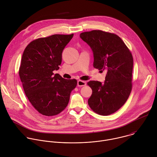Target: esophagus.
I'll use <instances>...</instances> for the list:
<instances>
[{"mask_svg": "<svg viewBox=\"0 0 157 157\" xmlns=\"http://www.w3.org/2000/svg\"><path fill=\"white\" fill-rule=\"evenodd\" d=\"M86 82H84V81H81V80L78 81L77 86H78V87H81V86H86Z\"/></svg>", "mask_w": 157, "mask_h": 157, "instance_id": "esophagus-1", "label": "esophagus"}]
</instances>
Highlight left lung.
<instances>
[{
    "label": "left lung",
    "mask_w": 157,
    "mask_h": 157,
    "mask_svg": "<svg viewBox=\"0 0 157 157\" xmlns=\"http://www.w3.org/2000/svg\"><path fill=\"white\" fill-rule=\"evenodd\" d=\"M79 36L92 49L94 67L107 71L103 82H87L92 90L89 105L99 115H111L124 105L131 94L132 56L122 39L115 34L93 30L82 33Z\"/></svg>",
    "instance_id": "8db88e82"
}]
</instances>
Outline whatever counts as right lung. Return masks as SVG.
I'll list each match as a JSON object with an SVG mask.
<instances>
[{
  "label": "right lung",
  "mask_w": 157,
  "mask_h": 157,
  "mask_svg": "<svg viewBox=\"0 0 157 157\" xmlns=\"http://www.w3.org/2000/svg\"><path fill=\"white\" fill-rule=\"evenodd\" d=\"M73 37L54 34L31 42L25 49L19 75L25 93L32 105L45 116H54L67 106L76 79L63 78L58 70L65 46Z\"/></svg>",
  "instance_id": "obj_1"
}]
</instances>
